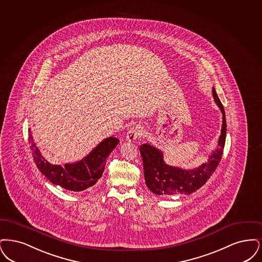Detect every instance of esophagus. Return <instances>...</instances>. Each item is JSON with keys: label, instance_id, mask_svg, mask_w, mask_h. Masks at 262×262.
I'll use <instances>...</instances> for the list:
<instances>
[{"label": "esophagus", "instance_id": "esophagus-1", "mask_svg": "<svg viewBox=\"0 0 262 262\" xmlns=\"http://www.w3.org/2000/svg\"><path fill=\"white\" fill-rule=\"evenodd\" d=\"M144 133L143 128L140 125H135L131 127V129L127 132V136H126V140L129 142H133L135 141L137 138L142 136Z\"/></svg>", "mask_w": 262, "mask_h": 262}]
</instances>
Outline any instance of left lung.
<instances>
[{"mask_svg": "<svg viewBox=\"0 0 262 262\" xmlns=\"http://www.w3.org/2000/svg\"><path fill=\"white\" fill-rule=\"evenodd\" d=\"M212 95L223 114L221 135L218 140V147L209 156L208 160L194 169H182L167 165L163 160V154L160 149L144 144L140 147L144 164V175L146 185L148 189L156 194H190L199 190L209 179L216 169L225 146L226 140V118L225 111L220 102L216 91L212 88Z\"/></svg>", "mask_w": 262, "mask_h": 262, "instance_id": "8db88e82", "label": "left lung"}]
</instances>
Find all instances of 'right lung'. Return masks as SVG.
I'll use <instances>...</instances> for the list:
<instances>
[{"instance_id":"obj_1","label":"right lung","mask_w":262,"mask_h":262,"mask_svg":"<svg viewBox=\"0 0 262 262\" xmlns=\"http://www.w3.org/2000/svg\"><path fill=\"white\" fill-rule=\"evenodd\" d=\"M28 140L38 169L50 182L71 192L84 191L98 182L102 176L107 157L119 143L117 138H106L83 160L60 166L48 162L36 147L30 133Z\"/></svg>"}]
</instances>
